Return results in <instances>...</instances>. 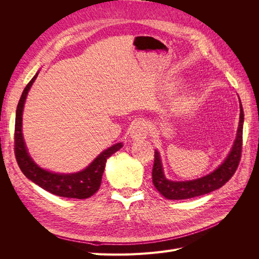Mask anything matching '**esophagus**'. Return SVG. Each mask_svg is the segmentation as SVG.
<instances>
[{"mask_svg":"<svg viewBox=\"0 0 259 259\" xmlns=\"http://www.w3.org/2000/svg\"><path fill=\"white\" fill-rule=\"evenodd\" d=\"M147 134H148V128H147V125L144 122L138 121L134 125H133L131 136L134 140H137L138 142V140L145 139Z\"/></svg>","mask_w":259,"mask_h":259,"instance_id":"obj_1","label":"esophagus"}]
</instances>
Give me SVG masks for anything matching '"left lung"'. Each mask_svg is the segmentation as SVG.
<instances>
[{"label":"left lung","mask_w":259,"mask_h":259,"mask_svg":"<svg viewBox=\"0 0 259 259\" xmlns=\"http://www.w3.org/2000/svg\"><path fill=\"white\" fill-rule=\"evenodd\" d=\"M244 113L240 101V121L237 137L226 160L210 174L185 182H173L164 175L160 153L154 151V163L152 168V183L164 198L168 200H185L199 197L214 191L223 187L236 173L241 160L242 152V135Z\"/></svg>","instance_id":"obj_1"}]
</instances>
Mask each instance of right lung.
Wrapping results in <instances>:
<instances>
[{
  "instance_id": "right-lung-1",
  "label": "right lung",
  "mask_w": 259,
  "mask_h": 259,
  "mask_svg": "<svg viewBox=\"0 0 259 259\" xmlns=\"http://www.w3.org/2000/svg\"><path fill=\"white\" fill-rule=\"evenodd\" d=\"M38 72L31 79L23 90L16 110L15 120V155L21 171L25 176L37 186L43 188L58 197L70 199H88L95 193L100 187L107 159L123 147L122 143H117L107 150L101 152L85 169L73 174H58L41 168L31 159L23 140L22 111L28 92L35 81Z\"/></svg>"
}]
</instances>
